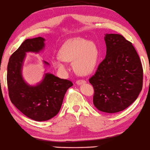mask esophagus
I'll list each match as a JSON object with an SVG mask.
<instances>
[{"label": "esophagus", "instance_id": "34e87169", "mask_svg": "<svg viewBox=\"0 0 150 150\" xmlns=\"http://www.w3.org/2000/svg\"><path fill=\"white\" fill-rule=\"evenodd\" d=\"M86 82V81L85 80H77V81H76V83H77V85H82V84H84V83H85Z\"/></svg>", "mask_w": 150, "mask_h": 150}]
</instances>
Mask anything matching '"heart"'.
I'll list each match as a JSON object with an SVG mask.
<instances>
[{
  "instance_id": "1",
  "label": "heart",
  "mask_w": 150,
  "mask_h": 150,
  "mask_svg": "<svg viewBox=\"0 0 150 150\" xmlns=\"http://www.w3.org/2000/svg\"><path fill=\"white\" fill-rule=\"evenodd\" d=\"M58 55L59 58L53 61V65L58 70H65L63 61L74 62L75 71L79 75H86L95 68L99 52L97 46L93 42L82 38H74L63 44Z\"/></svg>"
}]
</instances>
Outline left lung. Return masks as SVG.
Wrapping results in <instances>:
<instances>
[{
	"label": "left lung",
	"instance_id": "8db88e82",
	"mask_svg": "<svg viewBox=\"0 0 150 150\" xmlns=\"http://www.w3.org/2000/svg\"><path fill=\"white\" fill-rule=\"evenodd\" d=\"M106 57L89 78L94 87L93 104L99 111H123L136 100L142 88L143 69L132 43L123 36L106 34Z\"/></svg>",
	"mask_w": 150,
	"mask_h": 150
}]
</instances>
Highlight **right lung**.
Returning a JSON list of instances; mask_svg holds the SVG:
<instances>
[{
    "label": "right lung",
    "instance_id": "add662e5",
    "mask_svg": "<svg viewBox=\"0 0 150 150\" xmlns=\"http://www.w3.org/2000/svg\"><path fill=\"white\" fill-rule=\"evenodd\" d=\"M42 37L27 39L10 56L8 64L7 82L10 101L26 116L36 121L48 120L58 114L63 98L71 81L46 73L44 79L35 86L24 80L22 68L26 53H39L44 48ZM45 65H49L44 61Z\"/></svg>",
    "mask_w": 150,
    "mask_h": 150
}]
</instances>
